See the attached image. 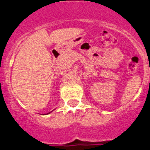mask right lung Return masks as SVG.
<instances>
[{
	"instance_id": "add662e5",
	"label": "right lung",
	"mask_w": 150,
	"mask_h": 150,
	"mask_svg": "<svg viewBox=\"0 0 150 150\" xmlns=\"http://www.w3.org/2000/svg\"><path fill=\"white\" fill-rule=\"evenodd\" d=\"M48 114H49V113H48Z\"/></svg>"
}]
</instances>
